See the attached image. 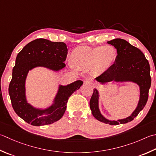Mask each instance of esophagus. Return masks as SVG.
Segmentation results:
<instances>
[{"label":"esophagus","instance_id":"esophagus-1","mask_svg":"<svg viewBox=\"0 0 156 156\" xmlns=\"http://www.w3.org/2000/svg\"><path fill=\"white\" fill-rule=\"evenodd\" d=\"M84 84H92V80H91L90 78H85L84 80Z\"/></svg>","mask_w":156,"mask_h":156}]
</instances>
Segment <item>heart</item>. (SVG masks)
<instances>
[{
    "label": "heart",
    "mask_w": 156,
    "mask_h": 156,
    "mask_svg": "<svg viewBox=\"0 0 156 156\" xmlns=\"http://www.w3.org/2000/svg\"><path fill=\"white\" fill-rule=\"evenodd\" d=\"M117 57V51L111 45L90 47H80L72 52L71 62L76 69H90L94 74L104 72L114 64Z\"/></svg>",
    "instance_id": "heart-1"
}]
</instances>
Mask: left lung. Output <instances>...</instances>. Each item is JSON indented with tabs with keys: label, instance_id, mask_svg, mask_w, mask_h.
Segmentation results:
<instances>
[{
	"label": "left lung",
	"instance_id": "obj_1",
	"mask_svg": "<svg viewBox=\"0 0 156 156\" xmlns=\"http://www.w3.org/2000/svg\"><path fill=\"white\" fill-rule=\"evenodd\" d=\"M117 49V57L115 63L105 72L96 78V80L104 84L111 81H131L135 82L140 88V99L136 108L131 115L122 120H109L101 114L99 109V93L94 89L90 101V108L97 120L110 125L126 124L132 121L147 103L149 90L151 87L150 66L143 52L124 39L115 38L108 41Z\"/></svg>",
	"mask_w": 156,
	"mask_h": 156
}]
</instances>
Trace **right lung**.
<instances>
[{"mask_svg":"<svg viewBox=\"0 0 156 156\" xmlns=\"http://www.w3.org/2000/svg\"><path fill=\"white\" fill-rule=\"evenodd\" d=\"M68 48L62 42H51L38 38L29 42L16 57L9 93L12 107L18 116L27 123L39 126L53 124L60 120L66 112L67 103L73 93L83 84L77 80L67 86H60L54 103L46 109H36L27 103L25 82L29 70L38 66L58 71L66 66ZM45 113L47 117H42Z\"/></svg>","mask_w":156,"mask_h":156,"instance_id":"1","label":"right lung"}]
</instances>
